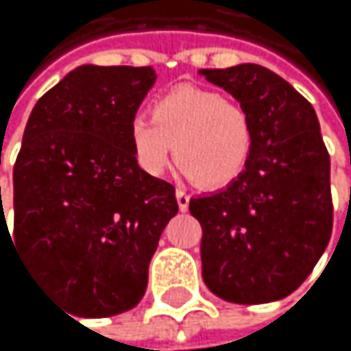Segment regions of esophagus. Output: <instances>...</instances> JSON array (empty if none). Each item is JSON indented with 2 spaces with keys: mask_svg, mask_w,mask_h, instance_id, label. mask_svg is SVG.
Instances as JSON below:
<instances>
[{
  "mask_svg": "<svg viewBox=\"0 0 351 351\" xmlns=\"http://www.w3.org/2000/svg\"><path fill=\"white\" fill-rule=\"evenodd\" d=\"M177 204H179L181 210L189 208V193L185 189H177Z\"/></svg>",
  "mask_w": 351,
  "mask_h": 351,
  "instance_id": "esophagus-1",
  "label": "esophagus"
}]
</instances>
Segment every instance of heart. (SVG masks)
Segmentation results:
<instances>
[{"instance_id":"obj_1","label":"heart","mask_w":351,"mask_h":351,"mask_svg":"<svg viewBox=\"0 0 351 351\" xmlns=\"http://www.w3.org/2000/svg\"><path fill=\"white\" fill-rule=\"evenodd\" d=\"M128 136L141 170L160 177L174 152L181 170L202 187L236 181L254 145L252 122L238 101L187 84L162 94L152 117L134 115Z\"/></svg>"}]
</instances>
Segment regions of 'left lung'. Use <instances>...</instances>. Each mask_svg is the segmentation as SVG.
Listing matches in <instances>:
<instances>
[{"label":"left lung","instance_id":"obj_1","mask_svg":"<svg viewBox=\"0 0 351 351\" xmlns=\"http://www.w3.org/2000/svg\"><path fill=\"white\" fill-rule=\"evenodd\" d=\"M246 109L254 145L225 189L189 199L202 225V278L221 299L254 305L297 291L330 240V158L314 107L261 64L202 69Z\"/></svg>","mask_w":351,"mask_h":351}]
</instances>
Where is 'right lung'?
Segmentation results:
<instances>
[{"label":"right lung","mask_w":351,"mask_h":351,"mask_svg":"<svg viewBox=\"0 0 351 351\" xmlns=\"http://www.w3.org/2000/svg\"><path fill=\"white\" fill-rule=\"evenodd\" d=\"M154 82L152 66L82 64L29 115L14 232L3 210L0 229L77 316H115L143 299L160 236L179 213L174 187L141 170L130 149V122Z\"/></svg>","instance_id":"add662e5"}]
</instances>
